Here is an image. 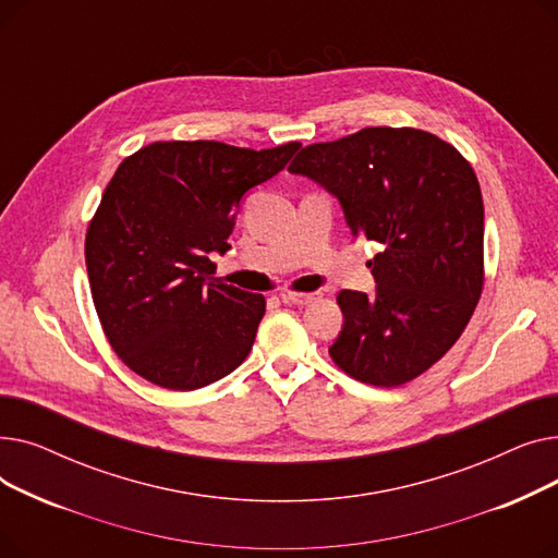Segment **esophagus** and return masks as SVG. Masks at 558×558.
<instances>
[{"mask_svg": "<svg viewBox=\"0 0 558 558\" xmlns=\"http://www.w3.org/2000/svg\"><path fill=\"white\" fill-rule=\"evenodd\" d=\"M316 299H320V291H312V294H294V291H284V294H280V301L284 305H307Z\"/></svg>", "mask_w": 558, "mask_h": 558, "instance_id": "esophagus-1", "label": "esophagus"}]
</instances>
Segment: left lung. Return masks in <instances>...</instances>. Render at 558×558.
I'll return each mask as SVG.
<instances>
[{"label":"left lung","instance_id":"left-lung-1","mask_svg":"<svg viewBox=\"0 0 558 558\" xmlns=\"http://www.w3.org/2000/svg\"><path fill=\"white\" fill-rule=\"evenodd\" d=\"M339 203L353 234L379 244L375 294L343 289L330 357L373 387H400L441 360L484 287V201L452 144L418 129L371 126L310 144L289 165Z\"/></svg>","mask_w":558,"mask_h":558}]
</instances>
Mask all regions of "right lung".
Listing matches in <instances>:
<instances>
[{"label": "right lung", "mask_w": 558, "mask_h": 558, "mask_svg": "<svg viewBox=\"0 0 558 558\" xmlns=\"http://www.w3.org/2000/svg\"><path fill=\"white\" fill-rule=\"evenodd\" d=\"M299 149L173 140L117 167L85 234V264L101 328L131 371L194 391L246 360L267 301L215 278L210 253L230 248L244 194Z\"/></svg>", "instance_id": "right-lung-1"}]
</instances>
